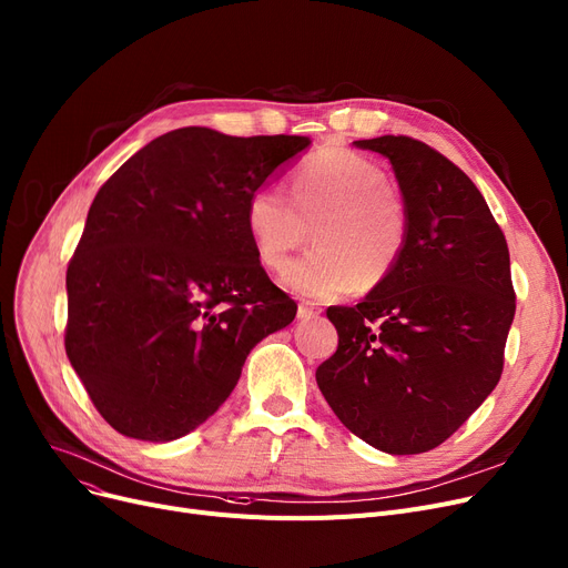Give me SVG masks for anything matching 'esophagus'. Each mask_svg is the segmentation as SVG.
Masks as SVG:
<instances>
[{"label": "esophagus", "mask_w": 568, "mask_h": 568, "mask_svg": "<svg viewBox=\"0 0 568 568\" xmlns=\"http://www.w3.org/2000/svg\"><path fill=\"white\" fill-rule=\"evenodd\" d=\"M317 313H320V308L315 304H311V302H302L300 308H296V317H300V320L317 317Z\"/></svg>", "instance_id": "obj_1"}]
</instances>
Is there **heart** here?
<instances>
[{"instance_id":"b5f03b06","label":"heart","mask_w":568,"mask_h":568,"mask_svg":"<svg viewBox=\"0 0 568 568\" xmlns=\"http://www.w3.org/2000/svg\"><path fill=\"white\" fill-rule=\"evenodd\" d=\"M314 230L316 251L288 265ZM246 230L257 262L287 274L283 285L313 300H334L382 287L398 268L409 236L405 204L371 159L324 146L292 176V200L278 186H260L246 202Z\"/></svg>"}]
</instances>
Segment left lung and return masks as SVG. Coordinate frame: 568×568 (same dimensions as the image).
I'll use <instances>...</instances> for the list:
<instances>
[{"label":"left lung","mask_w":568,"mask_h":568,"mask_svg":"<svg viewBox=\"0 0 568 568\" xmlns=\"http://www.w3.org/2000/svg\"><path fill=\"white\" fill-rule=\"evenodd\" d=\"M389 159L409 223L392 278L326 308L338 349L315 377L347 430L394 456L449 439L497 386L516 315L509 246L471 179L422 140H356Z\"/></svg>","instance_id":"obj_1"}]
</instances>
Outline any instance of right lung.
<instances>
[{
	"label": "right lung",
	"instance_id": "add662e5",
	"mask_svg": "<svg viewBox=\"0 0 568 568\" xmlns=\"http://www.w3.org/2000/svg\"><path fill=\"white\" fill-rule=\"evenodd\" d=\"M308 144L176 129L97 193L67 268L64 345L116 433L170 442L195 430L248 352L294 320V300L255 257L246 202Z\"/></svg>",
	"mask_w": 568,
	"mask_h": 568
}]
</instances>
